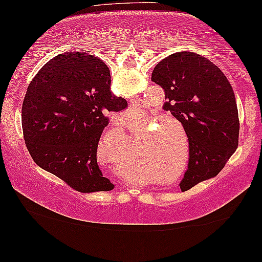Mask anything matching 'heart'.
<instances>
[{
	"mask_svg": "<svg viewBox=\"0 0 262 262\" xmlns=\"http://www.w3.org/2000/svg\"><path fill=\"white\" fill-rule=\"evenodd\" d=\"M177 160L178 157L174 155V152L171 151V148L167 147L159 137L155 136L148 140L145 148L140 151L137 162L140 164L144 171L150 173L151 176L159 177V182L171 183L170 178L176 179L177 177H168L166 179L164 177L171 176V173L176 170Z\"/></svg>",
	"mask_w": 262,
	"mask_h": 262,
	"instance_id": "heart-1",
	"label": "heart"
}]
</instances>
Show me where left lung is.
Segmentation results:
<instances>
[{
    "label": "left lung",
    "instance_id": "8db88e82",
    "mask_svg": "<svg viewBox=\"0 0 262 262\" xmlns=\"http://www.w3.org/2000/svg\"><path fill=\"white\" fill-rule=\"evenodd\" d=\"M152 82L165 90L164 110L182 123L188 138L183 192L223 170L239 142V117L232 86L218 67L191 51L162 59Z\"/></svg>",
    "mask_w": 262,
    "mask_h": 262
}]
</instances>
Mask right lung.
Instances as JSON below:
<instances>
[{"mask_svg":"<svg viewBox=\"0 0 262 262\" xmlns=\"http://www.w3.org/2000/svg\"><path fill=\"white\" fill-rule=\"evenodd\" d=\"M110 85L105 63L71 51L44 64L23 100L22 128L31 158L82 193L115 187L98 166L97 147L108 124L105 115L123 110L127 102Z\"/></svg>","mask_w":262,"mask_h":262,"instance_id":"obj_1","label":"right lung"}]
</instances>
